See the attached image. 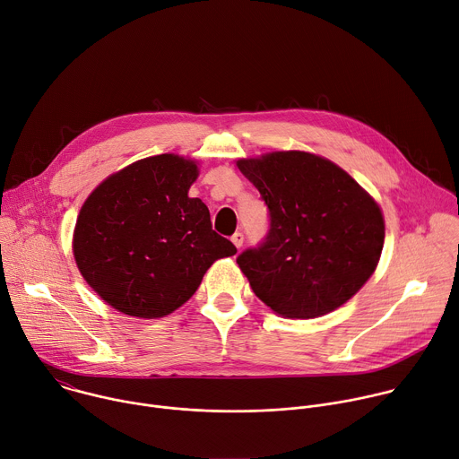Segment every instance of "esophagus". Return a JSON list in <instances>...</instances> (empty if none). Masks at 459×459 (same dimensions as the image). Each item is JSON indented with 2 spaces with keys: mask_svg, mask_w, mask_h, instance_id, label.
I'll list each match as a JSON object with an SVG mask.
<instances>
[{
  "mask_svg": "<svg viewBox=\"0 0 459 459\" xmlns=\"http://www.w3.org/2000/svg\"><path fill=\"white\" fill-rule=\"evenodd\" d=\"M230 239H232V243L236 245V248H239V247L243 245V241H245V238H243V232H236V234H234Z\"/></svg>",
  "mask_w": 459,
  "mask_h": 459,
  "instance_id": "obj_1",
  "label": "esophagus"
}]
</instances>
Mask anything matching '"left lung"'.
Segmentation results:
<instances>
[{
  "label": "left lung",
  "instance_id": "left-lung-1",
  "mask_svg": "<svg viewBox=\"0 0 459 459\" xmlns=\"http://www.w3.org/2000/svg\"><path fill=\"white\" fill-rule=\"evenodd\" d=\"M269 209V232L236 261L274 312L308 319L351 299L372 276L385 223L370 195L333 161L299 151L239 160Z\"/></svg>",
  "mask_w": 459,
  "mask_h": 459
}]
</instances>
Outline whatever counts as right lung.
I'll return each instance as SVG.
<instances>
[{
	"label": "right lung",
	"mask_w": 459,
	"mask_h": 459,
	"mask_svg": "<svg viewBox=\"0 0 459 459\" xmlns=\"http://www.w3.org/2000/svg\"><path fill=\"white\" fill-rule=\"evenodd\" d=\"M195 178L194 161L160 154L112 174L87 198L74 257L85 281L116 310L167 316L198 290L216 259L236 254L212 230L207 205L188 195Z\"/></svg>",
	"instance_id": "1"
}]
</instances>
